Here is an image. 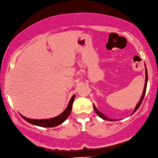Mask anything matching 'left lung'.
I'll use <instances>...</instances> for the list:
<instances>
[{"label":"left lung","mask_w":158,"mask_h":158,"mask_svg":"<svg viewBox=\"0 0 158 158\" xmlns=\"http://www.w3.org/2000/svg\"><path fill=\"white\" fill-rule=\"evenodd\" d=\"M145 75H146V78H145V84H144V87H143V93L142 95H141V99L140 101H139V103H137L136 106L135 107L134 110H133V113L131 114H134L135 111H136V110L138 109H139V106H140L141 103H142L143 101V98H144V95H145V93H146V89H147V81H148V74H147V67H146V65H145ZM93 108H94V110L95 111V112H96V114L98 115L101 118H102L103 119H105V120H107V121H116L115 119H110L109 118V117H107L106 116H105L103 114H102L101 112H100V111L98 110L97 108L95 106L93 105Z\"/></svg>","instance_id":"8db88e82"}]
</instances>
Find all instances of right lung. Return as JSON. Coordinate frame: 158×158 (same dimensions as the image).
<instances>
[{
    "label": "right lung",
    "instance_id": "add662e5",
    "mask_svg": "<svg viewBox=\"0 0 158 158\" xmlns=\"http://www.w3.org/2000/svg\"><path fill=\"white\" fill-rule=\"evenodd\" d=\"M75 98V95H73L71 97V100H70L69 104L66 109L62 112L60 114H59L57 117H53V118H49V119H30L27 117H25L22 114L21 117L25 119V121H27V123L33 124V125H36V126L40 127H53L57 125H60L68 117H69L70 114L71 112V109H72V105Z\"/></svg>",
    "mask_w": 158,
    "mask_h": 158
}]
</instances>
